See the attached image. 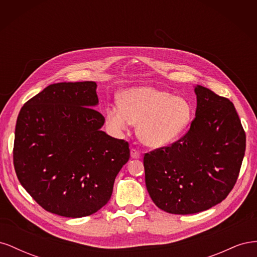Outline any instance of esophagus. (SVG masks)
<instances>
[{"mask_svg": "<svg viewBox=\"0 0 257 257\" xmlns=\"http://www.w3.org/2000/svg\"><path fill=\"white\" fill-rule=\"evenodd\" d=\"M131 158L132 159H141V153H139L134 148L131 149Z\"/></svg>", "mask_w": 257, "mask_h": 257, "instance_id": "34e87169", "label": "esophagus"}]
</instances>
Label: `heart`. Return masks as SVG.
Returning <instances> with one entry per match:
<instances>
[{
    "mask_svg": "<svg viewBox=\"0 0 257 257\" xmlns=\"http://www.w3.org/2000/svg\"><path fill=\"white\" fill-rule=\"evenodd\" d=\"M120 106L106 110L108 125L124 131L137 124V136L144 145L158 149L178 141L193 120V108L188 99L169 92L142 85L121 93Z\"/></svg>",
    "mask_w": 257,
    "mask_h": 257,
    "instance_id": "heart-1",
    "label": "heart"
}]
</instances>
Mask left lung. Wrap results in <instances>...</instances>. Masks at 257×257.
Instances as JSON below:
<instances>
[{
	"label": "left lung",
	"mask_w": 257,
	"mask_h": 257,
	"mask_svg": "<svg viewBox=\"0 0 257 257\" xmlns=\"http://www.w3.org/2000/svg\"><path fill=\"white\" fill-rule=\"evenodd\" d=\"M194 91L197 107L188 133L144 158L148 193L168 213H197L220 204L244 157L245 133L234 104L203 85Z\"/></svg>",
	"instance_id": "obj_1"
}]
</instances>
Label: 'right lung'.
Returning <instances> with one entry per match:
<instances>
[{"mask_svg":"<svg viewBox=\"0 0 257 257\" xmlns=\"http://www.w3.org/2000/svg\"><path fill=\"white\" fill-rule=\"evenodd\" d=\"M94 81L48 85L23 105L14 143L19 182L47 211L91 215L110 199L130 159L127 142L100 131Z\"/></svg>","mask_w":257,"mask_h":257,"instance_id":"1","label":"right lung"}]
</instances>
